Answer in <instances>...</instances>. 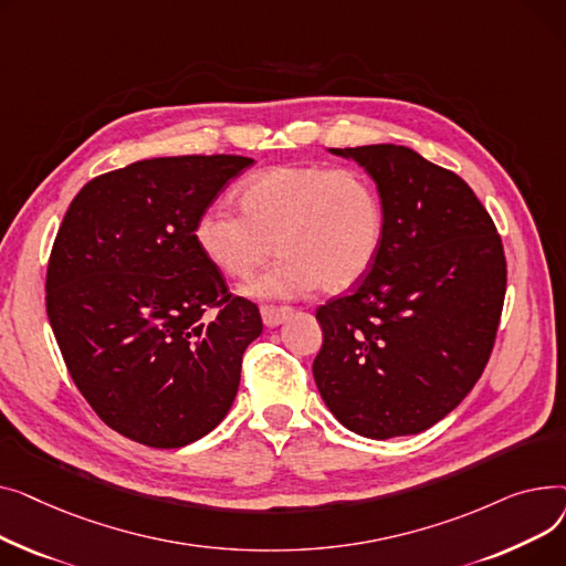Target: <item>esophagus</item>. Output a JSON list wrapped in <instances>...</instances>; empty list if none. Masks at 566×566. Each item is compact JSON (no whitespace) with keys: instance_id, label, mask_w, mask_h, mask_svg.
Here are the masks:
<instances>
[{"instance_id":"esophagus-1","label":"esophagus","mask_w":566,"mask_h":566,"mask_svg":"<svg viewBox=\"0 0 566 566\" xmlns=\"http://www.w3.org/2000/svg\"><path fill=\"white\" fill-rule=\"evenodd\" d=\"M260 315H262V322H264V326L268 328H274V326H279V324H283L290 315H292V311L290 308H274V306H264L262 311H260Z\"/></svg>"}]
</instances>
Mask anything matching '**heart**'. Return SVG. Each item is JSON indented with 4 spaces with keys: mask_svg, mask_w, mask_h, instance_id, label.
I'll use <instances>...</instances> for the list:
<instances>
[{
    "mask_svg": "<svg viewBox=\"0 0 566 566\" xmlns=\"http://www.w3.org/2000/svg\"><path fill=\"white\" fill-rule=\"evenodd\" d=\"M242 212L212 203L196 221L198 249L228 279H249L274 253L281 260L244 292L264 302L317 285L340 294L358 285L381 251L386 210L379 187L356 169L281 164L240 189Z\"/></svg>",
    "mask_w": 566,
    "mask_h": 566,
    "instance_id": "b5f03b06",
    "label": "heart"
}]
</instances>
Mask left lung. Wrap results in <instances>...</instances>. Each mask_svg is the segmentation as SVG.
<instances>
[{
  "instance_id": "8db88e82",
  "label": "left lung",
  "mask_w": 566,
  "mask_h": 566,
  "mask_svg": "<svg viewBox=\"0 0 566 566\" xmlns=\"http://www.w3.org/2000/svg\"><path fill=\"white\" fill-rule=\"evenodd\" d=\"M381 191L384 244L360 285L317 311L313 377L354 434H418L471 392L501 322V238L457 174L397 144L328 148Z\"/></svg>"
}]
</instances>
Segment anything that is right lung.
<instances>
[{
    "mask_svg": "<svg viewBox=\"0 0 566 566\" xmlns=\"http://www.w3.org/2000/svg\"><path fill=\"white\" fill-rule=\"evenodd\" d=\"M251 157H153L93 178L52 247L45 306L75 386L118 434L182 448L226 418L258 306L228 294L193 228ZM217 307V314H208Z\"/></svg>",
    "mask_w": 566,
    "mask_h": 566,
    "instance_id": "add662e5",
    "label": "right lung"
}]
</instances>
